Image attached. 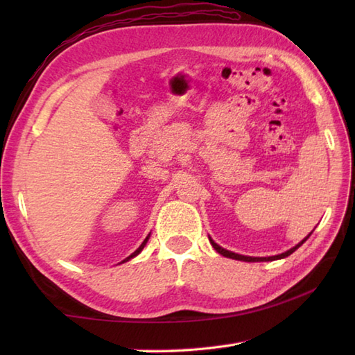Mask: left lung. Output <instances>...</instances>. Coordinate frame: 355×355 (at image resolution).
Listing matches in <instances>:
<instances>
[{"mask_svg":"<svg viewBox=\"0 0 355 355\" xmlns=\"http://www.w3.org/2000/svg\"><path fill=\"white\" fill-rule=\"evenodd\" d=\"M311 235V233H310ZM310 235H308L305 239H302L300 241V243L297 244V245H294L293 248H290V250H286L285 253H281V254H276V256H268V258H253V256H244V254H238V253H233V252H229V250H225V248H223V247H220L218 245L214 239H210L209 238V241H210V244H212V247L215 248V250L220 253V254H223V256H225V258H230V259H238V261H245V262H263V261H276V259H282V258H286V256H290L293 252H296L297 248L302 245L305 241L310 238Z\"/></svg>","mask_w":355,"mask_h":355,"instance_id":"obj_1","label":"left lung"}]
</instances>
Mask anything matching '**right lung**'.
I'll return each mask as SVG.
<instances>
[{
	"mask_svg": "<svg viewBox=\"0 0 355 355\" xmlns=\"http://www.w3.org/2000/svg\"><path fill=\"white\" fill-rule=\"evenodd\" d=\"M148 239H149V235H148V236L145 238V241H143V243H141V245H140V247L137 248V250H135V252H134L132 254H130V256H128V258H126V259H123L122 262H126V261H130L131 258H134V256H137V254H139V253H140V252L143 250V247H145V245H146V243H148Z\"/></svg>",
	"mask_w": 355,
	"mask_h": 355,
	"instance_id": "right-lung-1",
	"label": "right lung"
}]
</instances>
